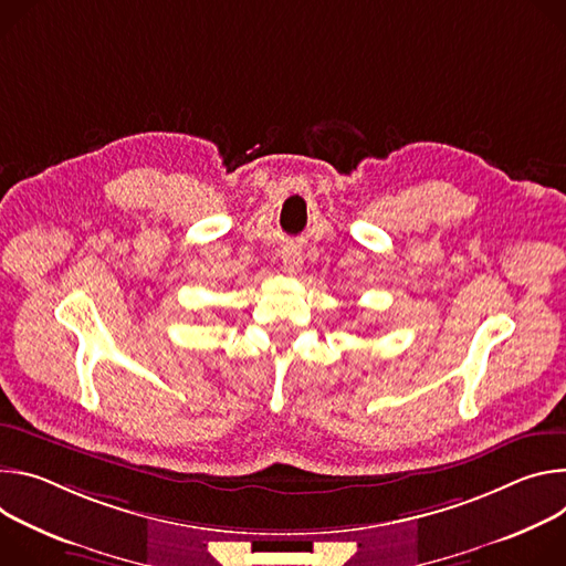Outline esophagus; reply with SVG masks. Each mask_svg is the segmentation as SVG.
<instances>
[{
  "label": "esophagus",
  "instance_id": "esophagus-1",
  "mask_svg": "<svg viewBox=\"0 0 566 566\" xmlns=\"http://www.w3.org/2000/svg\"><path fill=\"white\" fill-rule=\"evenodd\" d=\"M281 259H283V268H285V272H290V274H296L298 270H301V263H303V259H301V251L296 249V247H283L281 249Z\"/></svg>",
  "mask_w": 566,
  "mask_h": 566
}]
</instances>
